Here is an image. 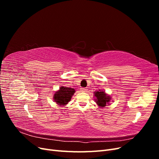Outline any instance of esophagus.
<instances>
[{"mask_svg": "<svg viewBox=\"0 0 159 159\" xmlns=\"http://www.w3.org/2000/svg\"><path fill=\"white\" fill-rule=\"evenodd\" d=\"M81 91H82V92H86V91H88V89L86 88H81Z\"/></svg>", "mask_w": 159, "mask_h": 159, "instance_id": "esophagus-1", "label": "esophagus"}]
</instances>
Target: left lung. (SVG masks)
Returning <instances> with one entry per match:
<instances>
[{
	"label": "left lung",
	"mask_w": 159,
	"mask_h": 159,
	"mask_svg": "<svg viewBox=\"0 0 159 159\" xmlns=\"http://www.w3.org/2000/svg\"><path fill=\"white\" fill-rule=\"evenodd\" d=\"M94 95L96 98L95 102L99 107H104L107 104H109L111 100V97L105 93L103 91H94Z\"/></svg>",
	"instance_id": "left-lung-1"
}]
</instances>
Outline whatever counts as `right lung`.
Here are the masks:
<instances>
[{"label":"right lung","instance_id":"1","mask_svg":"<svg viewBox=\"0 0 159 159\" xmlns=\"http://www.w3.org/2000/svg\"><path fill=\"white\" fill-rule=\"evenodd\" d=\"M75 91L74 88H66V87H60L58 91H56L53 98L54 101L57 105H66L68 104L71 99V97L73 96Z\"/></svg>","mask_w":159,"mask_h":159}]
</instances>
